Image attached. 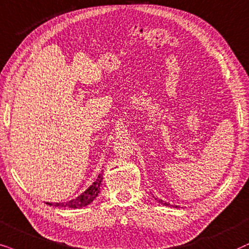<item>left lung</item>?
<instances>
[{
	"label": "left lung",
	"mask_w": 249,
	"mask_h": 249,
	"mask_svg": "<svg viewBox=\"0 0 249 249\" xmlns=\"http://www.w3.org/2000/svg\"><path fill=\"white\" fill-rule=\"evenodd\" d=\"M155 199L157 200L158 203H160L161 205H165V206H171V205L168 204V203H166V201H164V200H161V199H157V198H155ZM175 207H178V206H175Z\"/></svg>",
	"instance_id": "obj_1"
}]
</instances>
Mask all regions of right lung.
Wrapping results in <instances>:
<instances>
[{"mask_svg":"<svg viewBox=\"0 0 249 249\" xmlns=\"http://www.w3.org/2000/svg\"><path fill=\"white\" fill-rule=\"evenodd\" d=\"M102 172L98 175L97 180L92 183L83 194L79 195L77 198L67 201V203H46L50 206L54 207H67V208H81L84 206H88L89 204H91L95 198L98 197V195L100 194V188H101V182H102Z\"/></svg>","mask_w":249,"mask_h":249,"instance_id":"add662e5","label":"right lung"}]
</instances>
